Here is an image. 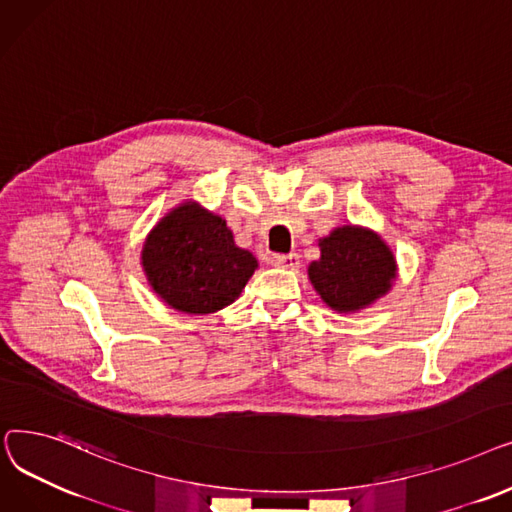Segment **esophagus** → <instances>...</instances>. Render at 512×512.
Returning <instances> with one entry per match:
<instances>
[{"instance_id":"1","label":"esophagus","mask_w":512,"mask_h":512,"mask_svg":"<svg viewBox=\"0 0 512 512\" xmlns=\"http://www.w3.org/2000/svg\"><path fill=\"white\" fill-rule=\"evenodd\" d=\"M273 264L279 266V269L296 271L298 266H300V256L298 254H275L273 256Z\"/></svg>"}]
</instances>
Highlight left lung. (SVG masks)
<instances>
[{
  "label": "left lung",
  "instance_id": "1",
  "mask_svg": "<svg viewBox=\"0 0 512 512\" xmlns=\"http://www.w3.org/2000/svg\"><path fill=\"white\" fill-rule=\"evenodd\" d=\"M321 258L308 277L321 300L337 312H354L385 296L396 279V258L385 241L362 227L333 229L319 241Z\"/></svg>",
  "mask_w": 512,
  "mask_h": 512
}]
</instances>
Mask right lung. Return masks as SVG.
<instances>
[{
    "instance_id": "obj_1",
    "label": "right lung",
    "mask_w": 512,
    "mask_h": 512,
    "mask_svg": "<svg viewBox=\"0 0 512 512\" xmlns=\"http://www.w3.org/2000/svg\"><path fill=\"white\" fill-rule=\"evenodd\" d=\"M152 289L185 314H210L233 304L258 269L252 252L235 246L225 218L196 202L162 216L141 250Z\"/></svg>"
}]
</instances>
